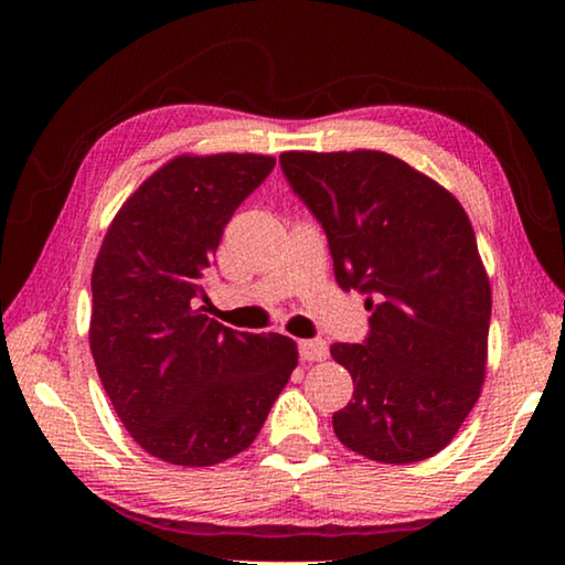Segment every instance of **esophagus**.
I'll return each instance as SVG.
<instances>
[{
	"mask_svg": "<svg viewBox=\"0 0 565 565\" xmlns=\"http://www.w3.org/2000/svg\"><path fill=\"white\" fill-rule=\"evenodd\" d=\"M298 354L300 360L306 362H319V360H327L329 347L327 342H321V339H303V342H298Z\"/></svg>",
	"mask_w": 565,
	"mask_h": 565,
	"instance_id": "obj_1",
	"label": "esophagus"
}]
</instances>
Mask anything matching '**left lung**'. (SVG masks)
Segmentation results:
<instances>
[{
	"label": "left lung",
	"instance_id": "left-lung-1",
	"mask_svg": "<svg viewBox=\"0 0 565 565\" xmlns=\"http://www.w3.org/2000/svg\"><path fill=\"white\" fill-rule=\"evenodd\" d=\"M280 167L339 288L367 296V337L331 344L354 383L331 416L339 443L393 466L431 458L481 396L489 354L491 285L466 211L383 151H285Z\"/></svg>",
	"mask_w": 565,
	"mask_h": 565
}]
</instances>
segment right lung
Here are the masks:
<instances>
[{
    "label": "right lung",
    "mask_w": 565,
    "mask_h": 565,
    "mask_svg": "<svg viewBox=\"0 0 565 565\" xmlns=\"http://www.w3.org/2000/svg\"><path fill=\"white\" fill-rule=\"evenodd\" d=\"M273 169L259 153L172 159L126 200L92 269L99 381L130 437L172 466L246 450L298 365L290 337L228 329L198 308L223 228Z\"/></svg>",
    "instance_id": "add662e5"
}]
</instances>
